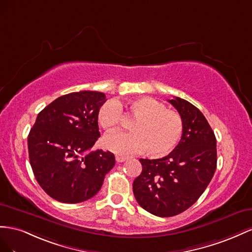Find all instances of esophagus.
Listing matches in <instances>:
<instances>
[{
	"label": "esophagus",
	"instance_id": "esophagus-1",
	"mask_svg": "<svg viewBox=\"0 0 252 252\" xmlns=\"http://www.w3.org/2000/svg\"><path fill=\"white\" fill-rule=\"evenodd\" d=\"M125 160H126V157L119 156V155L116 156V161H117V162H124Z\"/></svg>",
	"mask_w": 252,
	"mask_h": 252
}]
</instances>
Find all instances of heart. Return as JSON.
Returning a JSON list of instances; mask_svg holds the SVG:
<instances>
[{"label":"heart","mask_w":252,"mask_h":252,"mask_svg":"<svg viewBox=\"0 0 252 252\" xmlns=\"http://www.w3.org/2000/svg\"><path fill=\"white\" fill-rule=\"evenodd\" d=\"M130 112L136 119L132 124V132L106 135L103 143L106 149L119 155H130L148 149L151 156L160 157L169 154L184 132L181 114L169 110L162 102L151 97H139L118 103L115 100L104 102L98 112L99 125L106 132H114L119 127L124 112Z\"/></svg>","instance_id":"b5f03b06"}]
</instances>
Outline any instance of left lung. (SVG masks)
Wrapping results in <instances>:
<instances>
[{
    "label": "left lung",
    "mask_w": 252,
    "mask_h": 252,
    "mask_svg": "<svg viewBox=\"0 0 252 252\" xmlns=\"http://www.w3.org/2000/svg\"><path fill=\"white\" fill-rule=\"evenodd\" d=\"M184 121L175 149L159 159H142V171L133 183L137 203L156 217H174L202 195L217 169V139L196 106L179 97L168 100Z\"/></svg>",
    "instance_id": "8db88e82"
}]
</instances>
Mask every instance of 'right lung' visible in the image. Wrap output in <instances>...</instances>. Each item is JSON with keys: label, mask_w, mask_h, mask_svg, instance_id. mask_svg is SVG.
Returning <instances> with one entry per match:
<instances>
[{"label": "right lung", "mask_w": 252, "mask_h": 252, "mask_svg": "<svg viewBox=\"0 0 252 252\" xmlns=\"http://www.w3.org/2000/svg\"><path fill=\"white\" fill-rule=\"evenodd\" d=\"M100 92L61 96L45 106L28 135V154L41 188L61 203L76 204L101 189L115 166L113 153H86L100 137L98 112L105 102Z\"/></svg>", "instance_id": "1"}]
</instances>
